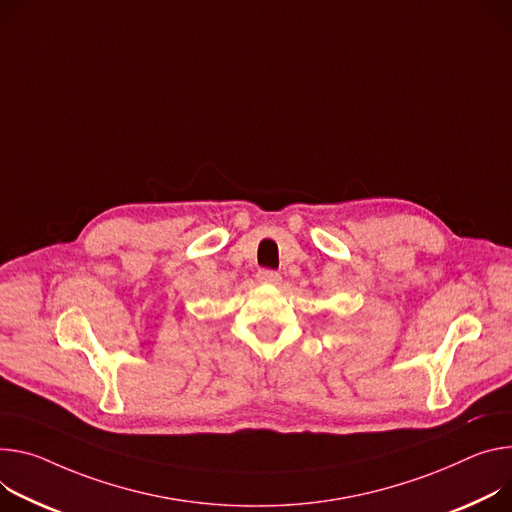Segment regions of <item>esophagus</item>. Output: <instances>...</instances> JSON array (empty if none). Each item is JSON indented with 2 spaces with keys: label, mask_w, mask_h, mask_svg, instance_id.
I'll return each mask as SVG.
<instances>
[{
  "label": "esophagus",
  "mask_w": 512,
  "mask_h": 512,
  "mask_svg": "<svg viewBox=\"0 0 512 512\" xmlns=\"http://www.w3.org/2000/svg\"><path fill=\"white\" fill-rule=\"evenodd\" d=\"M257 280L261 282V284H280V280H282V275L277 273L275 269H259L257 271Z\"/></svg>",
  "instance_id": "obj_1"
}]
</instances>
